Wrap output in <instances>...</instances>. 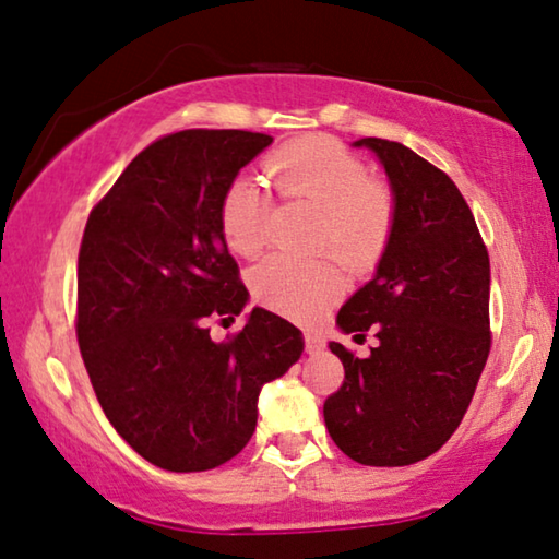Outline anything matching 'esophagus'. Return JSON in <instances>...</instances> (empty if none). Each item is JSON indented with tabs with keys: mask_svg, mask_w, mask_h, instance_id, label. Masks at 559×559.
Returning <instances> with one entry per match:
<instances>
[{
	"mask_svg": "<svg viewBox=\"0 0 559 559\" xmlns=\"http://www.w3.org/2000/svg\"><path fill=\"white\" fill-rule=\"evenodd\" d=\"M302 340H306V353L308 355H318L320 349H325V340L320 337L318 333H306V335H302Z\"/></svg>",
	"mask_w": 559,
	"mask_h": 559,
	"instance_id": "34e87169",
	"label": "esophagus"
}]
</instances>
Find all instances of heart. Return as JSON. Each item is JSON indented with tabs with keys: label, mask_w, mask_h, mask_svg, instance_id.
<instances>
[{
	"label": "heart",
	"mask_w": 559,
	"mask_h": 559,
	"mask_svg": "<svg viewBox=\"0 0 559 559\" xmlns=\"http://www.w3.org/2000/svg\"><path fill=\"white\" fill-rule=\"evenodd\" d=\"M266 177L278 197L318 212L316 249H330L349 269H367L382 257L396 219L390 185L372 179L365 163L323 135L293 140L266 157ZM269 197L249 177L234 179L219 204L226 246L253 259L269 241ZM257 298L290 318H313L343 290L333 261L269 257L251 273Z\"/></svg>",
	"instance_id": "heart-1"
}]
</instances>
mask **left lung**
<instances>
[{
  "mask_svg": "<svg viewBox=\"0 0 559 559\" xmlns=\"http://www.w3.org/2000/svg\"><path fill=\"white\" fill-rule=\"evenodd\" d=\"M396 202L374 278L337 313L345 333L374 330L359 359L340 343L343 386L323 404L337 449L362 466L431 456L466 414L490 353V261L476 219L447 173L402 143L362 138ZM357 337V335H355Z\"/></svg>",
  "mask_w": 559,
  "mask_h": 559,
  "instance_id": "1",
  "label": "left lung"
}]
</instances>
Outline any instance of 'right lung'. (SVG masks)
I'll list each match as a JSON object with an SVG mask.
<instances>
[{
	"instance_id": "right-lung-1",
	"label": "right lung",
	"mask_w": 559,
	"mask_h": 559,
	"mask_svg": "<svg viewBox=\"0 0 559 559\" xmlns=\"http://www.w3.org/2000/svg\"><path fill=\"white\" fill-rule=\"evenodd\" d=\"M273 143L249 130H179L147 145L93 206L79 251L75 335L93 392L145 461L175 473L234 459L261 386L302 353L296 325L253 308L219 229L222 197Z\"/></svg>"
}]
</instances>
